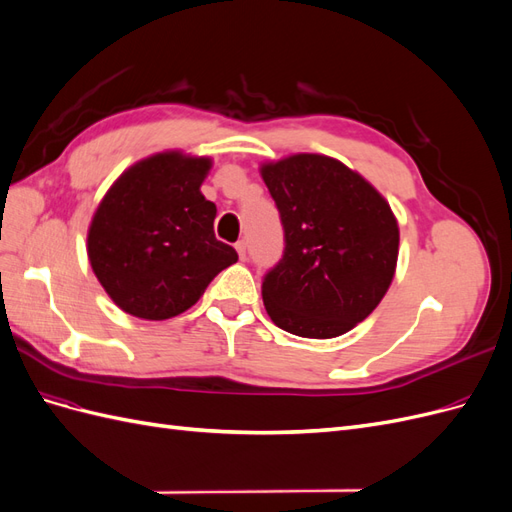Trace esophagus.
Wrapping results in <instances>:
<instances>
[{
  "label": "esophagus",
  "mask_w": 512,
  "mask_h": 512,
  "mask_svg": "<svg viewBox=\"0 0 512 512\" xmlns=\"http://www.w3.org/2000/svg\"><path fill=\"white\" fill-rule=\"evenodd\" d=\"M235 247H237V254H239V258H241V260H245V256H247V243L241 239V241H237V243H235Z\"/></svg>",
  "instance_id": "1"
}]
</instances>
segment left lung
Instances as JSON below:
<instances>
[{
    "mask_svg": "<svg viewBox=\"0 0 512 512\" xmlns=\"http://www.w3.org/2000/svg\"><path fill=\"white\" fill-rule=\"evenodd\" d=\"M284 228L280 262L262 277L277 327L312 339L348 333L389 290L399 228L389 203L342 162L299 153L262 166Z\"/></svg>",
    "mask_w": 512,
    "mask_h": 512,
    "instance_id": "left-lung-1",
    "label": "left lung"
}]
</instances>
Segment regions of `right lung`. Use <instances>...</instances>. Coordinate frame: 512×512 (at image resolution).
<instances>
[{
  "instance_id": "add662e5",
  "label": "right lung",
  "mask_w": 512,
  "mask_h": 512,
  "mask_svg": "<svg viewBox=\"0 0 512 512\" xmlns=\"http://www.w3.org/2000/svg\"><path fill=\"white\" fill-rule=\"evenodd\" d=\"M211 160L158 153L123 173L87 237L91 269L123 312L166 320L190 309L235 247L215 239V205L200 194Z\"/></svg>"
}]
</instances>
